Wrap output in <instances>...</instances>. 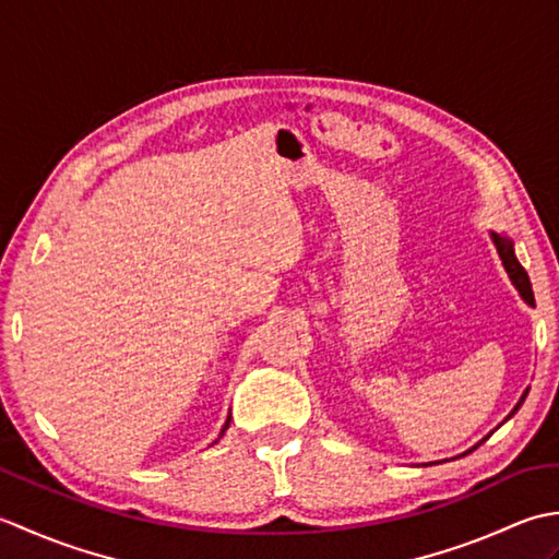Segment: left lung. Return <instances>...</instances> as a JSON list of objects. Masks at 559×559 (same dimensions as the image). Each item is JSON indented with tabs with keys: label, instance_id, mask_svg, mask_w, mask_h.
I'll return each instance as SVG.
<instances>
[{
	"label": "left lung",
	"instance_id": "left-lung-1",
	"mask_svg": "<svg viewBox=\"0 0 559 559\" xmlns=\"http://www.w3.org/2000/svg\"><path fill=\"white\" fill-rule=\"evenodd\" d=\"M492 240H495V245H497V252H500V257H502V264H504V269H507V273H509V278L514 281V286H516L519 293H521V298H524L528 305H536V300H533V288H531L528 273H526L524 266L519 264V259H516L514 249H512V242L504 240V237H500V235H495V233H492ZM526 394H528V391H526ZM526 394L521 396L519 406H521V403H524ZM519 406H516V408H519ZM516 408H514V411H516Z\"/></svg>",
	"mask_w": 559,
	"mask_h": 559
}]
</instances>
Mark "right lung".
I'll return each instance as SVG.
<instances>
[{"label": "right lung", "mask_w": 559, "mask_h": 559, "mask_svg": "<svg viewBox=\"0 0 559 559\" xmlns=\"http://www.w3.org/2000/svg\"><path fill=\"white\" fill-rule=\"evenodd\" d=\"M228 425H230V418H228V420H225V425H223V430H221V435H223L225 430H228Z\"/></svg>", "instance_id": "right-lung-1"}]
</instances>
